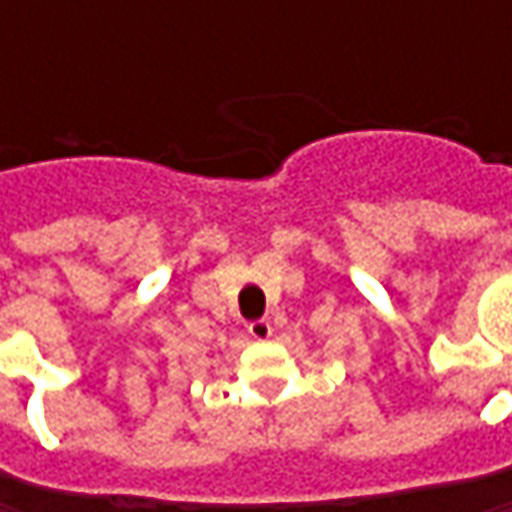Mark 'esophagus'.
Returning <instances> with one entry per match:
<instances>
[{
	"label": "esophagus",
	"instance_id": "esophagus-1",
	"mask_svg": "<svg viewBox=\"0 0 512 512\" xmlns=\"http://www.w3.org/2000/svg\"><path fill=\"white\" fill-rule=\"evenodd\" d=\"M247 333H250L256 342H267V339H270V333H273V327H270L267 319H256V322H250V325H247Z\"/></svg>",
	"mask_w": 512,
	"mask_h": 512
}]
</instances>
